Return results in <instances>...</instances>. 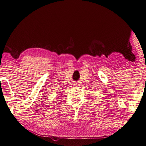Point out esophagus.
Here are the masks:
<instances>
[{"mask_svg": "<svg viewBox=\"0 0 146 146\" xmlns=\"http://www.w3.org/2000/svg\"><path fill=\"white\" fill-rule=\"evenodd\" d=\"M74 86H78V84H74Z\"/></svg>", "mask_w": 146, "mask_h": 146, "instance_id": "34e87169", "label": "esophagus"}]
</instances>
